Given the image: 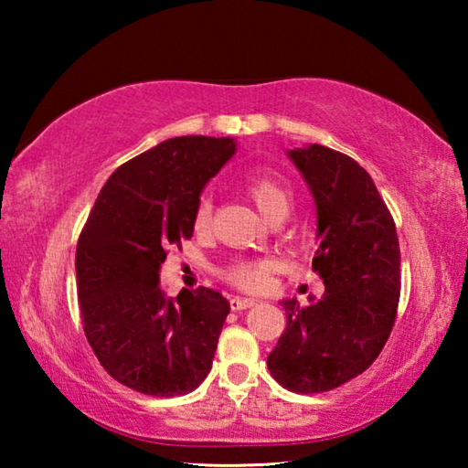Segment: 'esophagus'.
<instances>
[{"instance_id": "1", "label": "esophagus", "mask_w": 468, "mask_h": 468, "mask_svg": "<svg viewBox=\"0 0 468 468\" xmlns=\"http://www.w3.org/2000/svg\"><path fill=\"white\" fill-rule=\"evenodd\" d=\"M256 305V301L248 299V297H233L231 299V310L233 312H243V310H250V307Z\"/></svg>"}]
</instances>
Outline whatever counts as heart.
<instances>
[{
    "label": "heart",
    "mask_w": 468,
    "mask_h": 468,
    "mask_svg": "<svg viewBox=\"0 0 468 468\" xmlns=\"http://www.w3.org/2000/svg\"><path fill=\"white\" fill-rule=\"evenodd\" d=\"M241 187L268 220L287 217L292 202V192L281 177H276L272 173H266V171H248L241 177ZM210 218H212V200L208 196H202L200 200H197L196 210H194L196 231H204V229H208ZM272 268H274V262L268 258H239L220 268V276H223L229 284H233V287H239L245 291H256L264 287V282L268 279V274L272 272Z\"/></svg>",
    "instance_id": "1"
}]
</instances>
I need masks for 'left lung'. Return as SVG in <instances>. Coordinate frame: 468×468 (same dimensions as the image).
I'll use <instances>...</instances> for the list:
<instances>
[{
	"label": "left lung",
	"mask_w": 468,
	"mask_h": 468,
	"mask_svg": "<svg viewBox=\"0 0 468 468\" xmlns=\"http://www.w3.org/2000/svg\"><path fill=\"white\" fill-rule=\"evenodd\" d=\"M312 189L320 248L312 268L322 299L282 301L287 328L268 369L297 394L326 392L366 371L390 336L400 297V250L394 218L369 173L328 146L289 150Z\"/></svg>",
	"instance_id": "8db88e82"
}]
</instances>
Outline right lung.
<instances>
[{
	"label": "right lung",
	"instance_id": "right-lung-1",
	"mask_svg": "<svg viewBox=\"0 0 468 468\" xmlns=\"http://www.w3.org/2000/svg\"><path fill=\"white\" fill-rule=\"evenodd\" d=\"M233 138H169L123 163L94 202L76 248L82 328L107 374L148 396L204 382L229 301L184 289L167 299L158 272L167 248L194 235L204 186L233 156Z\"/></svg>",
	"mask_w": 468,
	"mask_h": 468
}]
</instances>
